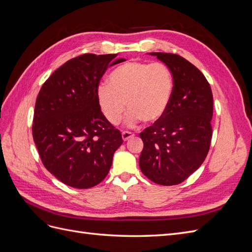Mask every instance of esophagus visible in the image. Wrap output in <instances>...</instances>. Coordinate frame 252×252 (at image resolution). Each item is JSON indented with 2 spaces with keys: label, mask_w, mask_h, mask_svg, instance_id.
<instances>
[{
  "label": "esophagus",
  "mask_w": 252,
  "mask_h": 252,
  "mask_svg": "<svg viewBox=\"0 0 252 252\" xmlns=\"http://www.w3.org/2000/svg\"><path fill=\"white\" fill-rule=\"evenodd\" d=\"M133 135H134L133 133L129 132V131H123V132H122V139H123V141H127L128 139L132 138Z\"/></svg>",
  "instance_id": "esophagus-1"
}]
</instances>
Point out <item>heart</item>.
<instances>
[{
  "label": "heart",
  "instance_id": "heart-1",
  "mask_svg": "<svg viewBox=\"0 0 252 252\" xmlns=\"http://www.w3.org/2000/svg\"><path fill=\"white\" fill-rule=\"evenodd\" d=\"M100 84L96 96L101 110L109 123L119 124L128 108L126 125L133 127L143 120L146 123L161 119L168 108L173 78L163 63L128 62L117 67Z\"/></svg>",
  "mask_w": 252,
  "mask_h": 252
}]
</instances>
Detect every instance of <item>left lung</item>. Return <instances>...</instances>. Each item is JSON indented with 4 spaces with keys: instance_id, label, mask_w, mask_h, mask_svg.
<instances>
[{
    "instance_id": "left-lung-1",
    "label": "left lung",
    "mask_w": 252,
    "mask_h": 252,
    "mask_svg": "<svg viewBox=\"0 0 252 252\" xmlns=\"http://www.w3.org/2000/svg\"><path fill=\"white\" fill-rule=\"evenodd\" d=\"M149 55L169 68L173 91L164 116L140 133L144 148L139 165L157 184L178 185L207 157L212 136V93L204 74L184 58L165 52Z\"/></svg>"
}]
</instances>
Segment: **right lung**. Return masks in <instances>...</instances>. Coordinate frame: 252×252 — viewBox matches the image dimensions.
Returning a JSON list of instances; mask_svg holds the SVG:
<instances>
[{
	"label": "right lung",
	"instance_id": "1",
	"mask_svg": "<svg viewBox=\"0 0 252 252\" xmlns=\"http://www.w3.org/2000/svg\"><path fill=\"white\" fill-rule=\"evenodd\" d=\"M117 56L85 53L67 61L37 94L33 141L45 168L65 185L86 189L100 184L123 143L96 96L107 68L125 61Z\"/></svg>",
	"mask_w": 252,
	"mask_h": 252
}]
</instances>
